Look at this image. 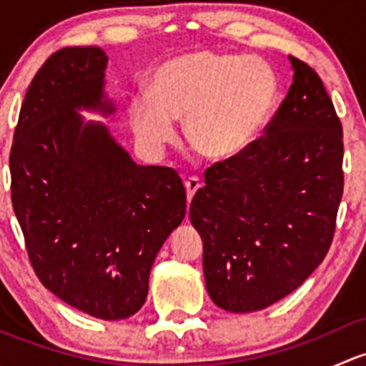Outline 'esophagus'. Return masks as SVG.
<instances>
[{
  "label": "esophagus",
  "instance_id": "esophagus-1",
  "mask_svg": "<svg viewBox=\"0 0 366 366\" xmlns=\"http://www.w3.org/2000/svg\"><path fill=\"white\" fill-rule=\"evenodd\" d=\"M200 186H202V182H200V179H198V177H189V179H187L186 182H184V187H186L187 202L193 200L194 193H197V191L200 189Z\"/></svg>",
  "mask_w": 366,
  "mask_h": 366
}]
</instances>
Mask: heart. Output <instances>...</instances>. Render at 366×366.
<instances>
[{
  "label": "heart",
  "instance_id": "b5f03b06",
  "mask_svg": "<svg viewBox=\"0 0 366 366\" xmlns=\"http://www.w3.org/2000/svg\"><path fill=\"white\" fill-rule=\"evenodd\" d=\"M278 95V76L262 58L194 51L150 74L149 94L129 102V122L143 147L161 150L175 139V120L186 118L191 149L227 159L252 145Z\"/></svg>",
  "mask_w": 366,
  "mask_h": 366
}]
</instances>
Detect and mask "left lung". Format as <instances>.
I'll use <instances>...</instances> for the list:
<instances>
[{"mask_svg":"<svg viewBox=\"0 0 366 366\" xmlns=\"http://www.w3.org/2000/svg\"><path fill=\"white\" fill-rule=\"evenodd\" d=\"M285 101L237 156L210 166L189 207L214 305L264 310L326 257L343 193L342 124L319 74L289 56Z\"/></svg>","mask_w":366,"mask_h":366,"instance_id":"1","label":"left lung"}]
</instances>
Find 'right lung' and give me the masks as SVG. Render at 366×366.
Segmentation results:
<instances>
[{
    "label": "right lung",
    "mask_w": 366,
    "mask_h": 366,
    "mask_svg": "<svg viewBox=\"0 0 366 366\" xmlns=\"http://www.w3.org/2000/svg\"><path fill=\"white\" fill-rule=\"evenodd\" d=\"M101 47H65L28 86L10 150L12 205L33 271L47 290L104 320L134 315L154 260L186 216V189L166 166H142L102 122Z\"/></svg>",
    "instance_id": "obj_1"
}]
</instances>
